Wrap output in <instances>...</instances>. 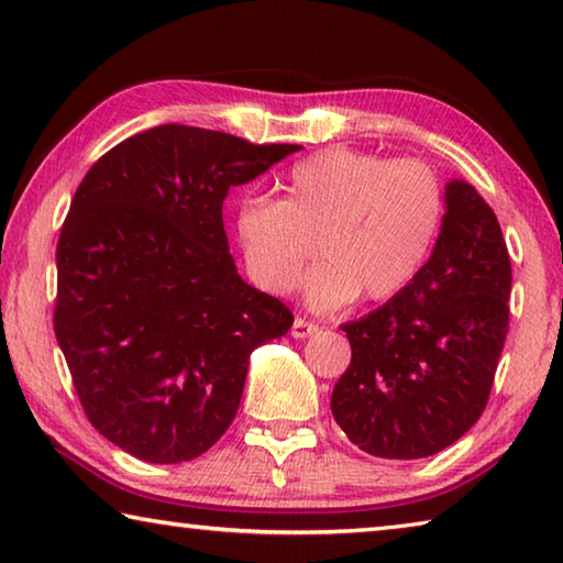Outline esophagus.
<instances>
[{"instance_id": "obj_1", "label": "esophagus", "mask_w": 563, "mask_h": 563, "mask_svg": "<svg viewBox=\"0 0 563 563\" xmlns=\"http://www.w3.org/2000/svg\"><path fill=\"white\" fill-rule=\"evenodd\" d=\"M318 330H320V328L316 325V322H310V320H305V318H295L292 328H290V335H292L295 340H305V338L316 335Z\"/></svg>"}]
</instances>
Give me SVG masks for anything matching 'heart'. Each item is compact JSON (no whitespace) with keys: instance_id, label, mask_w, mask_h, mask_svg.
<instances>
[{"instance_id":"heart-1","label":"heart","mask_w":563,"mask_h":563,"mask_svg":"<svg viewBox=\"0 0 563 563\" xmlns=\"http://www.w3.org/2000/svg\"><path fill=\"white\" fill-rule=\"evenodd\" d=\"M280 188V201H238L235 243L253 283L285 295L316 241L320 263L302 295L318 312H338L357 295L383 302L402 292L424 268L444 218L440 178L417 158L332 146L295 164Z\"/></svg>"}]
</instances>
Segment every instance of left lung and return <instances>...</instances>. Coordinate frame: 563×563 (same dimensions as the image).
<instances>
[{"instance_id": "obj_1", "label": "left lung", "mask_w": 563, "mask_h": 563, "mask_svg": "<svg viewBox=\"0 0 563 563\" xmlns=\"http://www.w3.org/2000/svg\"><path fill=\"white\" fill-rule=\"evenodd\" d=\"M444 206L417 278L342 325L352 360L332 389V417L383 460H422L472 430L509 332L511 261L497 216L466 180L446 184Z\"/></svg>"}]
</instances>
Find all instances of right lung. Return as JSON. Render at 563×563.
I'll return each instance as SVG.
<instances>
[{"label": "right lung", "instance_id": "add662e5", "mask_svg": "<svg viewBox=\"0 0 563 563\" xmlns=\"http://www.w3.org/2000/svg\"><path fill=\"white\" fill-rule=\"evenodd\" d=\"M300 151L164 123L103 154L56 245V342L89 422L154 464L201 456L231 427L251 352L292 312L238 275L223 201Z\"/></svg>", "mask_w": 563, "mask_h": 563}]
</instances>
